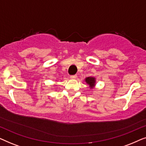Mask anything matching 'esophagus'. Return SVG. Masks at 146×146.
Wrapping results in <instances>:
<instances>
[{"label": "esophagus", "instance_id": "34e87169", "mask_svg": "<svg viewBox=\"0 0 146 146\" xmlns=\"http://www.w3.org/2000/svg\"><path fill=\"white\" fill-rule=\"evenodd\" d=\"M76 77H77L76 75H72V76H70V78H71L72 79H76Z\"/></svg>", "mask_w": 146, "mask_h": 146}]
</instances>
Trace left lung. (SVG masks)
I'll use <instances>...</instances> for the list:
<instances>
[{
    "mask_svg": "<svg viewBox=\"0 0 146 146\" xmlns=\"http://www.w3.org/2000/svg\"><path fill=\"white\" fill-rule=\"evenodd\" d=\"M85 82L90 86V88H93L96 85V78L94 77H87L85 78Z\"/></svg>",
    "mask_w": 146,
    "mask_h": 146,
    "instance_id": "8db88e82",
    "label": "left lung"
}]
</instances>
